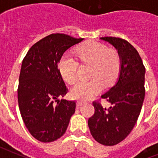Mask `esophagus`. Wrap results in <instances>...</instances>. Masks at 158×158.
Returning a JSON list of instances; mask_svg holds the SVG:
<instances>
[{
	"label": "esophagus",
	"mask_w": 158,
	"mask_h": 158,
	"mask_svg": "<svg viewBox=\"0 0 158 158\" xmlns=\"http://www.w3.org/2000/svg\"><path fill=\"white\" fill-rule=\"evenodd\" d=\"M83 103H84V102H83V101H77V102H76V105H77L78 107H80L81 106L83 105Z\"/></svg>",
	"instance_id": "34e87169"
}]
</instances>
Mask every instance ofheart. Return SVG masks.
Listing matches in <instances>:
<instances>
[{
	"label": "heart",
	"mask_w": 158,
	"mask_h": 158,
	"mask_svg": "<svg viewBox=\"0 0 158 158\" xmlns=\"http://www.w3.org/2000/svg\"><path fill=\"white\" fill-rule=\"evenodd\" d=\"M76 56L82 64H90L91 69L88 81L80 82L71 90V96L75 99L87 100L100 93L106 85L115 82L120 71V60L118 53L110 50L105 45L94 41H88L79 46ZM59 69L63 79L69 84L77 81L78 63L71 56L65 54L60 59Z\"/></svg>",
	"instance_id": "obj_1"
}]
</instances>
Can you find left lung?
I'll return each mask as SVG.
<instances>
[{"label": "left lung", "instance_id": "1", "mask_svg": "<svg viewBox=\"0 0 158 158\" xmlns=\"http://www.w3.org/2000/svg\"><path fill=\"white\" fill-rule=\"evenodd\" d=\"M118 51L120 71L114 85L101 97L111 104L103 107L94 102V114L88 120L90 134L104 145L118 144L136 124L145 98V68L138 51L128 41L116 37H101Z\"/></svg>", "mask_w": 158, "mask_h": 158}]
</instances>
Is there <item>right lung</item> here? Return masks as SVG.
Listing matches in <instances>:
<instances>
[{
  "instance_id": "right-lung-1",
  "label": "right lung",
  "mask_w": 158,
  "mask_h": 158,
  "mask_svg": "<svg viewBox=\"0 0 158 158\" xmlns=\"http://www.w3.org/2000/svg\"><path fill=\"white\" fill-rule=\"evenodd\" d=\"M83 40L51 34L31 46L23 60L17 90L19 109L25 127L40 142L61 138L75 113L74 101L59 99L68 89L58 64L66 51Z\"/></svg>"
}]
</instances>
